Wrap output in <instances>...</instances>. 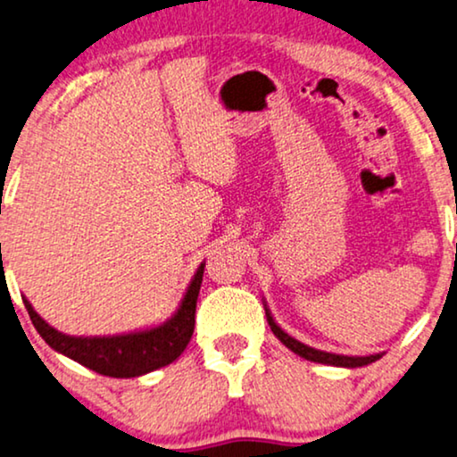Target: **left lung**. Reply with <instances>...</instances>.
Segmentation results:
<instances>
[{"instance_id":"obj_1","label":"left lung","mask_w":457,"mask_h":457,"mask_svg":"<svg viewBox=\"0 0 457 457\" xmlns=\"http://www.w3.org/2000/svg\"><path fill=\"white\" fill-rule=\"evenodd\" d=\"M265 315H267V324H270L271 332L279 338V343L288 346V349L292 353H296L299 357H305L307 361L326 363V366H337V368H361V366H368V363H374L376 360H380L382 357V353H376V355H366V357H360V355L351 357V355H337V353L313 349V346L301 343V340L292 338L288 332H284L282 328L276 324V320H273V315L270 309H267V305H265Z\"/></svg>"}]
</instances>
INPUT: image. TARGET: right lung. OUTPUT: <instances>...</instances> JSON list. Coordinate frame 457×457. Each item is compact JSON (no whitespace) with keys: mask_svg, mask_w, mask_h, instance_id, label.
Wrapping results in <instances>:
<instances>
[{"mask_svg":"<svg viewBox=\"0 0 457 457\" xmlns=\"http://www.w3.org/2000/svg\"><path fill=\"white\" fill-rule=\"evenodd\" d=\"M203 273L204 263H200L178 312L167 321H162L161 326L137 332L112 334V337H71V334H62L47 324L27 299L22 301L35 330L54 351L62 353L72 361L81 363V366L102 376L136 378V376H144L173 363L190 343Z\"/></svg>","mask_w":457,"mask_h":457,"instance_id":"obj_1","label":"right lung"}]
</instances>
